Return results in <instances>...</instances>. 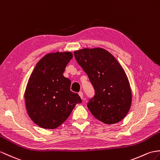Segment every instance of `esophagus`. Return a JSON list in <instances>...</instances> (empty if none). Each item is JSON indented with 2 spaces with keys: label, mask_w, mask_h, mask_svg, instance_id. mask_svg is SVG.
<instances>
[{
  "label": "esophagus",
  "mask_w": 160,
  "mask_h": 160,
  "mask_svg": "<svg viewBox=\"0 0 160 160\" xmlns=\"http://www.w3.org/2000/svg\"><path fill=\"white\" fill-rule=\"evenodd\" d=\"M78 94H79V95H80V97L82 99L83 98V92H82V91H80L79 92H78Z\"/></svg>",
  "instance_id": "obj_1"
}]
</instances>
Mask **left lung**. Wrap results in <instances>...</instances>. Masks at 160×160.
<instances>
[{
    "label": "left lung",
    "mask_w": 160,
    "mask_h": 160,
    "mask_svg": "<svg viewBox=\"0 0 160 160\" xmlns=\"http://www.w3.org/2000/svg\"><path fill=\"white\" fill-rule=\"evenodd\" d=\"M95 89L87 103L88 110L106 124L121 121L130 108L132 91L125 71L113 56L102 48L74 52Z\"/></svg>",
    "instance_id": "left-lung-1"
}]
</instances>
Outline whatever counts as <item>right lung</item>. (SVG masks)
<instances>
[{
	"label": "right lung",
	"mask_w": 160,
	"mask_h": 160,
	"mask_svg": "<svg viewBox=\"0 0 160 160\" xmlns=\"http://www.w3.org/2000/svg\"><path fill=\"white\" fill-rule=\"evenodd\" d=\"M72 52L48 54L38 62L30 77L24 98L27 112L35 124L44 129L58 128L82 103L70 91L71 81L63 76Z\"/></svg>",
	"instance_id": "right-lung-1"
}]
</instances>
